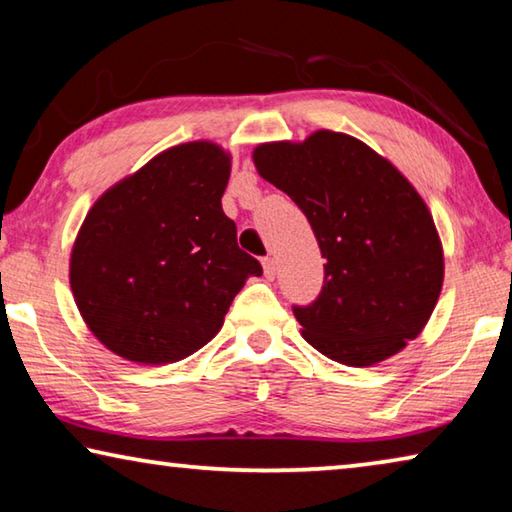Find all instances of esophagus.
<instances>
[{"label":"esophagus","mask_w":512,"mask_h":512,"mask_svg":"<svg viewBox=\"0 0 512 512\" xmlns=\"http://www.w3.org/2000/svg\"><path fill=\"white\" fill-rule=\"evenodd\" d=\"M262 264H264V275L268 277V280H273V277H275V268H277L275 259H273V257H264Z\"/></svg>","instance_id":"34e87169"}]
</instances>
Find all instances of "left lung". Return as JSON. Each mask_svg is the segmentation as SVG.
I'll return each instance as SVG.
<instances>
[{
    "mask_svg": "<svg viewBox=\"0 0 512 512\" xmlns=\"http://www.w3.org/2000/svg\"><path fill=\"white\" fill-rule=\"evenodd\" d=\"M314 230L325 282L293 307L309 345L345 366H375L427 325L443 289V244L429 207L391 162L357 137L311 133L253 151Z\"/></svg>",
    "mask_w": 512,
    "mask_h": 512,
    "instance_id": "obj_1",
    "label": "left lung"
}]
</instances>
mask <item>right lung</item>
<instances>
[{
	"instance_id": "1",
	"label": "right lung",
	"mask_w": 512,
	"mask_h": 512,
	"mask_svg": "<svg viewBox=\"0 0 512 512\" xmlns=\"http://www.w3.org/2000/svg\"><path fill=\"white\" fill-rule=\"evenodd\" d=\"M230 155L187 142L110 187L85 216L69 284L85 325L119 357L162 366L210 343L262 264L221 207Z\"/></svg>"
}]
</instances>
